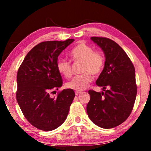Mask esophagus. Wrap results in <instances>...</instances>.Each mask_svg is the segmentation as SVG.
<instances>
[{"mask_svg":"<svg viewBox=\"0 0 151 151\" xmlns=\"http://www.w3.org/2000/svg\"><path fill=\"white\" fill-rule=\"evenodd\" d=\"M82 92L81 91H75V94L76 95H78V94H79L80 93H81Z\"/></svg>","mask_w":151,"mask_h":151,"instance_id":"34e87169","label":"esophagus"}]
</instances>
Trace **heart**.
Masks as SVG:
<instances>
[{
	"label": "heart",
	"instance_id": "heart-1",
	"mask_svg": "<svg viewBox=\"0 0 151 151\" xmlns=\"http://www.w3.org/2000/svg\"><path fill=\"white\" fill-rule=\"evenodd\" d=\"M75 62H82L81 75H76L66 84V87L81 91L85 89L93 80V76H98L103 71L105 58L102 51L94 50L93 47L84 42L77 43L69 53ZM58 72L64 77L69 78L72 76V65L69 61L60 59L57 63Z\"/></svg>",
	"mask_w": 151,
	"mask_h": 151
}]
</instances>
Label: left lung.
Here are the masks:
<instances>
[{"mask_svg":"<svg viewBox=\"0 0 151 151\" xmlns=\"http://www.w3.org/2000/svg\"><path fill=\"white\" fill-rule=\"evenodd\" d=\"M91 40L105 55L104 67L96 81L104 92L88 91L91 99L86 112L97 126L111 129L126 121L133 109L137 93L134 66L124 50L112 40L100 37H93Z\"/></svg>","mask_w":151,"mask_h":151,"instance_id":"8db88e82","label":"left lung"}]
</instances>
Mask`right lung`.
Instances as JSON below:
<instances>
[{
  "label": "right lung",
  "instance_id": "right-lung-1",
  "mask_svg": "<svg viewBox=\"0 0 151 151\" xmlns=\"http://www.w3.org/2000/svg\"><path fill=\"white\" fill-rule=\"evenodd\" d=\"M74 40L40 42L29 51L18 70V104L27 121L39 130L57 129L69 112L75 96L73 89L58 91L55 98L51 94L63 85L57 68L58 56Z\"/></svg>",
  "mask_w": 151,
  "mask_h": 151
}]
</instances>
